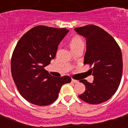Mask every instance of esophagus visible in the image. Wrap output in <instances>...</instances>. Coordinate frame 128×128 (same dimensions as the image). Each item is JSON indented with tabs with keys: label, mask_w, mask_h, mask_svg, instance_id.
Listing matches in <instances>:
<instances>
[{
	"label": "esophagus",
	"mask_w": 128,
	"mask_h": 128,
	"mask_svg": "<svg viewBox=\"0 0 128 128\" xmlns=\"http://www.w3.org/2000/svg\"><path fill=\"white\" fill-rule=\"evenodd\" d=\"M72 83L76 84V83H78V81H76V80H75V79H72Z\"/></svg>",
	"instance_id": "34e87169"
}]
</instances>
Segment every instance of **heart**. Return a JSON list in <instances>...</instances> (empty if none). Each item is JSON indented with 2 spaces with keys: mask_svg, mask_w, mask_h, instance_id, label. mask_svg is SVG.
Wrapping results in <instances>:
<instances>
[{
  "mask_svg": "<svg viewBox=\"0 0 128 128\" xmlns=\"http://www.w3.org/2000/svg\"><path fill=\"white\" fill-rule=\"evenodd\" d=\"M80 45H84V42L83 40L79 36H75L71 39L70 42V49L75 48L76 46Z\"/></svg>",
  "mask_w": 128,
  "mask_h": 128,
  "instance_id": "obj_1",
  "label": "heart"
}]
</instances>
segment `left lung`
<instances>
[{"label":"left lung","mask_w":128,"mask_h":128,"mask_svg":"<svg viewBox=\"0 0 128 128\" xmlns=\"http://www.w3.org/2000/svg\"><path fill=\"white\" fill-rule=\"evenodd\" d=\"M75 31L86 40L84 65L94 77L92 84L80 80L86 90L79 98L84 102L98 104L110 99L116 92L123 72L122 53L112 36L99 26L87 25L75 28Z\"/></svg>","instance_id":"8db88e82"}]
</instances>
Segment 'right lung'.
Here are the masks:
<instances>
[{"label": "right lung", "mask_w": 128, "mask_h": 128, "mask_svg": "<svg viewBox=\"0 0 128 128\" xmlns=\"http://www.w3.org/2000/svg\"><path fill=\"white\" fill-rule=\"evenodd\" d=\"M68 32L65 28L37 26L17 42L11 59L12 76L18 92L29 102L49 105L58 98L62 85L71 82L69 76L57 78L44 69Z\"/></svg>", "instance_id": "add662e5"}]
</instances>
